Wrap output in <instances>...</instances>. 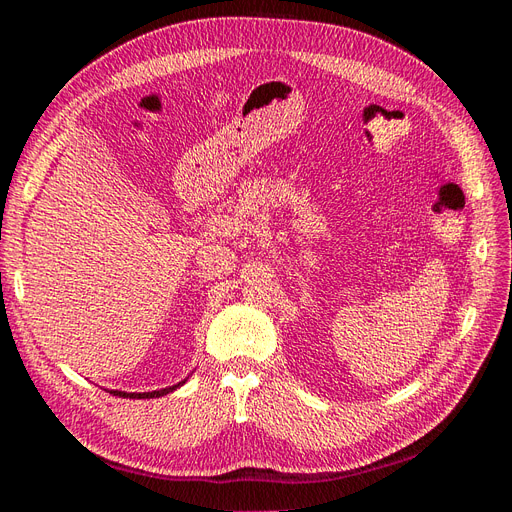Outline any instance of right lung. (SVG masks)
I'll return each mask as SVG.
<instances>
[{"label":"right lung","mask_w":512,"mask_h":512,"mask_svg":"<svg viewBox=\"0 0 512 512\" xmlns=\"http://www.w3.org/2000/svg\"><path fill=\"white\" fill-rule=\"evenodd\" d=\"M190 378V376H188ZM188 378L185 380H181V382H177V384H173V386H166V389H160V391H149V393H126V391H108L111 395H115V397H123V399H153V397H164V395H168V393H173V391H177L179 386H183L185 382H188Z\"/></svg>","instance_id":"right-lung-1"}]
</instances>
